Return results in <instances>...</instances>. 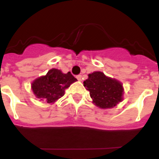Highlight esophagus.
Returning <instances> with one entry per match:
<instances>
[{
    "label": "esophagus",
    "instance_id": "esophagus-1",
    "mask_svg": "<svg viewBox=\"0 0 159 159\" xmlns=\"http://www.w3.org/2000/svg\"><path fill=\"white\" fill-rule=\"evenodd\" d=\"M76 77L78 81H82V75H77V76H76Z\"/></svg>",
    "mask_w": 159,
    "mask_h": 159
}]
</instances>
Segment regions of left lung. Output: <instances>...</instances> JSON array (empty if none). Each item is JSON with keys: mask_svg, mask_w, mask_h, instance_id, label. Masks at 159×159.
<instances>
[{"mask_svg": "<svg viewBox=\"0 0 159 159\" xmlns=\"http://www.w3.org/2000/svg\"><path fill=\"white\" fill-rule=\"evenodd\" d=\"M93 102L101 108H111L122 101L123 87L120 82L107 77L102 72H92L83 82Z\"/></svg>", "mask_w": 159, "mask_h": 159, "instance_id": "obj_1", "label": "left lung"}]
</instances>
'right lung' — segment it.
Wrapping results in <instances>:
<instances>
[{
	"instance_id": "add662e5",
	"label": "right lung",
	"mask_w": 159,
	"mask_h": 159,
	"mask_svg": "<svg viewBox=\"0 0 159 159\" xmlns=\"http://www.w3.org/2000/svg\"><path fill=\"white\" fill-rule=\"evenodd\" d=\"M77 81L71 72L64 74L60 70H49L43 77H39L32 83V90L37 98L53 103L64 95L65 90Z\"/></svg>"
}]
</instances>
